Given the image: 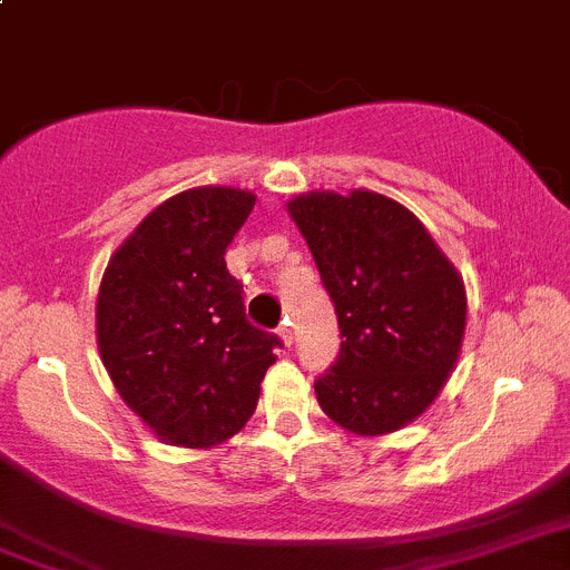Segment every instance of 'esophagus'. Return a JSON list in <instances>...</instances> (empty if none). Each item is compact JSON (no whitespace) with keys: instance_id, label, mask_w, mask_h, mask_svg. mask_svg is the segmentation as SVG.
Segmentation results:
<instances>
[{"instance_id":"esophagus-1","label":"esophagus","mask_w":570,"mask_h":570,"mask_svg":"<svg viewBox=\"0 0 570 570\" xmlns=\"http://www.w3.org/2000/svg\"><path fill=\"white\" fill-rule=\"evenodd\" d=\"M279 335H282V341H285V344H294L296 341V330H294V324L291 322H282V327H279Z\"/></svg>"}]
</instances>
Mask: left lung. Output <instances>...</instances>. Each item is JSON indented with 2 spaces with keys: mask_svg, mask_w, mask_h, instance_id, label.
<instances>
[{
  "mask_svg": "<svg viewBox=\"0 0 570 570\" xmlns=\"http://www.w3.org/2000/svg\"><path fill=\"white\" fill-rule=\"evenodd\" d=\"M335 305L341 350L316 377L318 405L363 436L420 416L462 350L468 299L456 268L397 200L355 189L288 204Z\"/></svg>",
  "mask_w": 570,
  "mask_h": 570,
  "instance_id": "1",
  "label": "left lung"
}]
</instances>
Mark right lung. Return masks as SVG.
Instances as JSON below:
<instances>
[{
	"mask_svg": "<svg viewBox=\"0 0 570 570\" xmlns=\"http://www.w3.org/2000/svg\"><path fill=\"white\" fill-rule=\"evenodd\" d=\"M254 195L198 187L165 200L108 263L97 344L114 386L156 436L209 448L240 431L282 338L254 327L226 246Z\"/></svg>",
	"mask_w": 570,
	"mask_h": 570,
	"instance_id": "1",
	"label": "right lung"
}]
</instances>
